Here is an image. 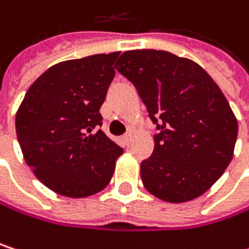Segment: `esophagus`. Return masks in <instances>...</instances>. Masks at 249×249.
<instances>
[{
    "label": "esophagus",
    "mask_w": 249,
    "mask_h": 249,
    "mask_svg": "<svg viewBox=\"0 0 249 249\" xmlns=\"http://www.w3.org/2000/svg\"><path fill=\"white\" fill-rule=\"evenodd\" d=\"M131 140H132V134H131V132L125 134L124 137L121 138V141H123V144H124V145H128V144L131 142Z\"/></svg>",
    "instance_id": "34e87169"
}]
</instances>
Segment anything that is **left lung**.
<instances>
[{"mask_svg": "<svg viewBox=\"0 0 249 249\" xmlns=\"http://www.w3.org/2000/svg\"><path fill=\"white\" fill-rule=\"evenodd\" d=\"M117 71L134 83L159 129L141 163L144 187L170 203L202 196L231 163L238 135L221 88L196 62L164 50L124 52Z\"/></svg>", "mask_w": 249, "mask_h": 249, "instance_id": "left-lung-1", "label": "left lung"}]
</instances>
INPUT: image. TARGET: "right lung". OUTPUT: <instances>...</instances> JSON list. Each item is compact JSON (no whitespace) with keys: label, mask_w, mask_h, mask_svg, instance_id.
Masks as SVG:
<instances>
[{"label":"right lung","mask_w":249,"mask_h":249,"mask_svg":"<svg viewBox=\"0 0 249 249\" xmlns=\"http://www.w3.org/2000/svg\"><path fill=\"white\" fill-rule=\"evenodd\" d=\"M120 52L65 60L28 88L16 114L25 163L57 195L80 199L104 190L123 148L102 129L99 108Z\"/></svg>","instance_id":"obj_1"}]
</instances>
